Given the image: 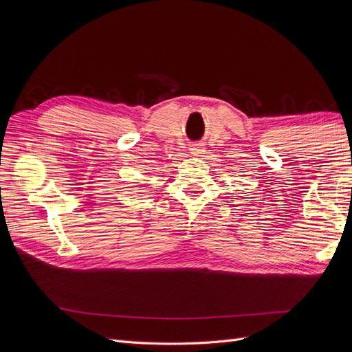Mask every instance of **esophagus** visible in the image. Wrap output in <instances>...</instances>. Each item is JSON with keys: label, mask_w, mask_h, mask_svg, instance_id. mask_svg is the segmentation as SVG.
Returning a JSON list of instances; mask_svg holds the SVG:
<instances>
[{"label": "esophagus", "mask_w": 352, "mask_h": 352, "mask_svg": "<svg viewBox=\"0 0 352 352\" xmlns=\"http://www.w3.org/2000/svg\"><path fill=\"white\" fill-rule=\"evenodd\" d=\"M189 151H190V154H192L194 157H202L206 154V148H204V145L202 144H192L190 145V148H189Z\"/></svg>", "instance_id": "obj_1"}]
</instances>
